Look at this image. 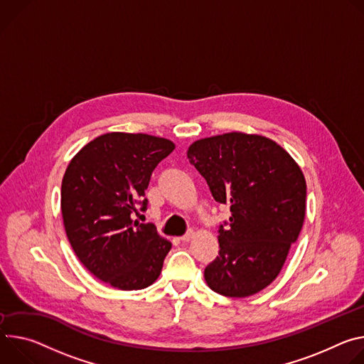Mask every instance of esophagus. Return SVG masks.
<instances>
[{
    "instance_id": "obj_1",
    "label": "esophagus",
    "mask_w": 364,
    "mask_h": 364,
    "mask_svg": "<svg viewBox=\"0 0 364 364\" xmlns=\"http://www.w3.org/2000/svg\"><path fill=\"white\" fill-rule=\"evenodd\" d=\"M193 234H195V232H193L192 230H188V231L181 237V240L183 241V243H186V241H189V240L193 237Z\"/></svg>"
}]
</instances>
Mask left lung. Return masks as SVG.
Segmentation results:
<instances>
[{"label":"left lung","instance_id":"1","mask_svg":"<svg viewBox=\"0 0 364 364\" xmlns=\"http://www.w3.org/2000/svg\"><path fill=\"white\" fill-rule=\"evenodd\" d=\"M188 159L231 211L218 228V256L204 270L208 287L230 298L260 292L279 274L304 224L301 168L273 140L237 132L195 141Z\"/></svg>","mask_w":364,"mask_h":364}]
</instances>
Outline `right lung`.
Returning a JSON list of instances; mask_svg holds the SVG:
<instances>
[{"label": "right lung", "instance_id": "add662e5", "mask_svg": "<svg viewBox=\"0 0 364 364\" xmlns=\"http://www.w3.org/2000/svg\"><path fill=\"white\" fill-rule=\"evenodd\" d=\"M175 144L132 133L102 134L77 151L65 172L60 208L69 243L95 277L121 291L150 287L172 243L154 224L133 221L147 210L144 191Z\"/></svg>", "mask_w": 364, "mask_h": 364}]
</instances>
